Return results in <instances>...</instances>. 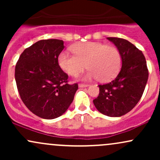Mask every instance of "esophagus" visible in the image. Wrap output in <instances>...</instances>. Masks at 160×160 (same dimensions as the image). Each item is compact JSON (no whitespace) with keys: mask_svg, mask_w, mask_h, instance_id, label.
I'll return each instance as SVG.
<instances>
[{"mask_svg":"<svg viewBox=\"0 0 160 160\" xmlns=\"http://www.w3.org/2000/svg\"><path fill=\"white\" fill-rule=\"evenodd\" d=\"M89 86V84H84V83H80L79 84V87L83 88V87H87Z\"/></svg>","mask_w":160,"mask_h":160,"instance_id":"obj_1","label":"esophagus"}]
</instances>
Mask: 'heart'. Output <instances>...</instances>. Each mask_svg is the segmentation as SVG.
I'll return each instance as SVG.
<instances>
[{"mask_svg": "<svg viewBox=\"0 0 160 160\" xmlns=\"http://www.w3.org/2000/svg\"><path fill=\"white\" fill-rule=\"evenodd\" d=\"M74 54L63 51L59 54V67L70 76H77L86 67V80L98 78L101 82L111 81L121 68V55L113 46L100 42H82L71 47Z\"/></svg>", "mask_w": 160, "mask_h": 160, "instance_id": "b5f03b06", "label": "heart"}]
</instances>
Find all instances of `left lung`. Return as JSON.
<instances>
[{"mask_svg":"<svg viewBox=\"0 0 160 160\" xmlns=\"http://www.w3.org/2000/svg\"><path fill=\"white\" fill-rule=\"evenodd\" d=\"M118 49L122 68L114 80L98 85L99 94L93 100L96 109L108 117H121L140 101L148 79L146 59L140 49L128 40L108 38Z\"/></svg>","mask_w":160,"mask_h":160,"instance_id":"1","label":"left lung"}]
</instances>
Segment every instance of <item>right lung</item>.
<instances>
[{
	"instance_id": "right-lung-1",
	"label": "right lung",
	"mask_w": 160,
	"mask_h": 160,
	"mask_svg": "<svg viewBox=\"0 0 160 160\" xmlns=\"http://www.w3.org/2000/svg\"><path fill=\"white\" fill-rule=\"evenodd\" d=\"M63 40H41L23 51L16 65L20 98L28 109L43 119L63 114L74 100L78 84H68V75L58 63Z\"/></svg>"
}]
</instances>
